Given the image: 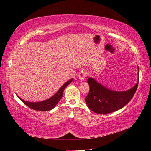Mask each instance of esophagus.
Segmentation results:
<instances>
[{
  "mask_svg": "<svg viewBox=\"0 0 151 151\" xmlns=\"http://www.w3.org/2000/svg\"><path fill=\"white\" fill-rule=\"evenodd\" d=\"M86 74H87V72L85 70H83L81 71H80L78 75L80 81H84V79H85V77L86 76Z\"/></svg>",
  "mask_w": 151,
  "mask_h": 151,
  "instance_id": "obj_1",
  "label": "esophagus"
}]
</instances>
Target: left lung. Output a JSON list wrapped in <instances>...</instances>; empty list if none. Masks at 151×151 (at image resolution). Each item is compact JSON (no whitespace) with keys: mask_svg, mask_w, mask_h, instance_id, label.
<instances>
[{"mask_svg":"<svg viewBox=\"0 0 151 151\" xmlns=\"http://www.w3.org/2000/svg\"><path fill=\"white\" fill-rule=\"evenodd\" d=\"M138 73L137 83L131 88L123 92L110 90L98 83L93 78H89L87 83L90 90L85 99L88 108L98 114L112 113L123 108L131 100L137 89L139 79L138 66Z\"/></svg>","mask_w":151,"mask_h":151,"instance_id":"1","label":"left lung"}]
</instances>
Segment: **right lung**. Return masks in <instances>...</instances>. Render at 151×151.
Segmentation results:
<instances>
[{
	"instance_id": "right-lung-1",
	"label": "right lung",
	"mask_w": 151,
	"mask_h": 151,
	"mask_svg": "<svg viewBox=\"0 0 151 151\" xmlns=\"http://www.w3.org/2000/svg\"><path fill=\"white\" fill-rule=\"evenodd\" d=\"M72 81H73V78L70 79L69 81H67L61 88L59 89L58 91L53 96H52L51 98H50L43 101L37 102V103L28 102L27 101H24V100L22 99V98L19 97L18 96H17L26 106H27L29 108L34 109L35 110H37V111H47V110L53 109L56 106V104L60 101V99H61V98L63 97V92L65 88Z\"/></svg>"
}]
</instances>
